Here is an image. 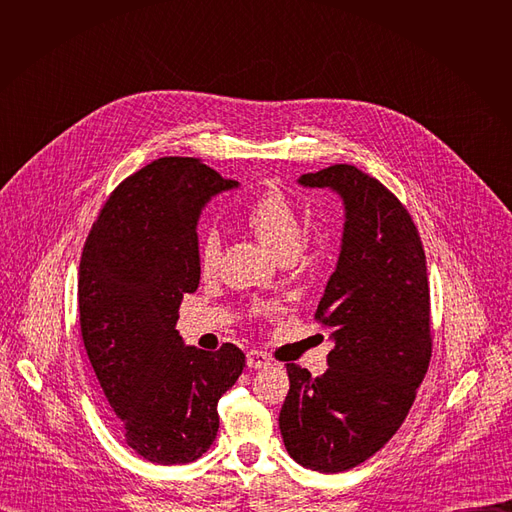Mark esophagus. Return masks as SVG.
I'll return each instance as SVG.
<instances>
[{
    "label": "esophagus",
    "instance_id": "34e87169",
    "mask_svg": "<svg viewBox=\"0 0 512 512\" xmlns=\"http://www.w3.org/2000/svg\"><path fill=\"white\" fill-rule=\"evenodd\" d=\"M247 364L251 369H265L267 364H271V358L261 350H249L247 352Z\"/></svg>",
    "mask_w": 512,
    "mask_h": 512
}]
</instances>
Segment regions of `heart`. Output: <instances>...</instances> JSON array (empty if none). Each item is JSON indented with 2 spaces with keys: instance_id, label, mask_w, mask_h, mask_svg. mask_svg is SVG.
<instances>
[{
  "instance_id": "b5f03b06",
  "label": "heart",
  "mask_w": 512,
  "mask_h": 512,
  "mask_svg": "<svg viewBox=\"0 0 512 512\" xmlns=\"http://www.w3.org/2000/svg\"><path fill=\"white\" fill-rule=\"evenodd\" d=\"M243 223L269 247L277 257H296L306 239L304 218L298 206L281 190L269 188L259 194L245 210ZM221 263V239L208 231L198 245V271L202 277H212Z\"/></svg>"
}]
</instances>
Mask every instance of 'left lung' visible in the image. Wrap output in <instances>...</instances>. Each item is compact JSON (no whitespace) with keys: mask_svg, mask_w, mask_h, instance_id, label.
I'll return each instance as SVG.
<instances>
[{"mask_svg":"<svg viewBox=\"0 0 512 512\" xmlns=\"http://www.w3.org/2000/svg\"><path fill=\"white\" fill-rule=\"evenodd\" d=\"M346 208L342 251L314 320L332 334L328 371L287 364L279 413L287 454L324 474L375 456L405 421L431 360L429 283L421 237L403 202L356 166L304 174Z\"/></svg>","mask_w":512,"mask_h":512,"instance_id":"8db88e82","label":"left lung"}]
</instances>
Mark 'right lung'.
Wrapping results in <instances>:
<instances>
[{"instance_id":"obj_1","label":"right lung","mask_w":512,"mask_h":512,"mask_svg":"<svg viewBox=\"0 0 512 512\" xmlns=\"http://www.w3.org/2000/svg\"><path fill=\"white\" fill-rule=\"evenodd\" d=\"M235 186L198 158H160L109 194L83 249V342L125 444L154 464H188L212 446L218 399L245 367L235 344L208 352L176 330L200 281L198 214Z\"/></svg>"}]
</instances>
